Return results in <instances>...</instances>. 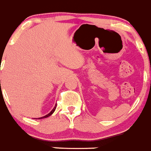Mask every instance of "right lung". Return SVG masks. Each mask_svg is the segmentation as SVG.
Here are the masks:
<instances>
[{
  "label": "right lung",
  "mask_w": 151,
  "mask_h": 151,
  "mask_svg": "<svg viewBox=\"0 0 151 151\" xmlns=\"http://www.w3.org/2000/svg\"><path fill=\"white\" fill-rule=\"evenodd\" d=\"M56 106H57V105H55V107H54V109H52V110L50 112L48 113V114H46V115L43 116V117H39V118H34V119H42V118H45V117H49V116H51V115H52V114H53V113H54V111H55V109H56Z\"/></svg>",
  "instance_id": "right-lung-1"
}]
</instances>
